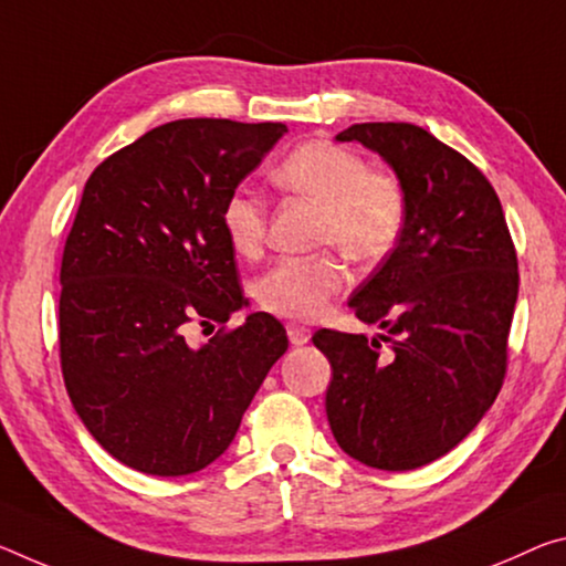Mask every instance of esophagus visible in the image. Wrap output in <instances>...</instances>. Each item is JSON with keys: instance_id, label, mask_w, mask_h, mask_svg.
<instances>
[{"instance_id": "34e87169", "label": "esophagus", "mask_w": 566, "mask_h": 566, "mask_svg": "<svg viewBox=\"0 0 566 566\" xmlns=\"http://www.w3.org/2000/svg\"><path fill=\"white\" fill-rule=\"evenodd\" d=\"M286 335H290V343L294 347H300V345H307L310 343L312 332L307 327H302V325H290V327H286Z\"/></svg>"}]
</instances>
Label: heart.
I'll return each instance as SVG.
<instances>
[{
  "label": "heart",
  "instance_id": "1",
  "mask_svg": "<svg viewBox=\"0 0 566 566\" xmlns=\"http://www.w3.org/2000/svg\"><path fill=\"white\" fill-rule=\"evenodd\" d=\"M274 184L286 193L319 206L315 241L337 247L355 262H378L398 244L408 219L406 188L392 174L370 170L343 146L312 140L294 148L274 168ZM221 231L241 256H256L266 239V206L247 188H237L221 206ZM347 284V266L322 251L284 256L254 284L262 307L292 319L317 317Z\"/></svg>",
  "mask_w": 566,
  "mask_h": 566
}]
</instances>
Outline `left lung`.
<instances>
[{
  "mask_svg": "<svg viewBox=\"0 0 566 566\" xmlns=\"http://www.w3.org/2000/svg\"><path fill=\"white\" fill-rule=\"evenodd\" d=\"M335 140L363 143L396 170L408 219L347 302L382 335L312 337L332 367L327 420L349 459L412 471L459 446L499 396L518 297L516 249L486 176L428 130L357 123Z\"/></svg>",
  "mask_w": 566,
  "mask_h": 566,
  "instance_id": "1",
  "label": "left lung"
}]
</instances>
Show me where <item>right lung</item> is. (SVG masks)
I'll return each instance as SVG.
<instances>
[{
    "label": "right lung",
    "instance_id": "1",
    "mask_svg": "<svg viewBox=\"0 0 566 566\" xmlns=\"http://www.w3.org/2000/svg\"><path fill=\"white\" fill-rule=\"evenodd\" d=\"M284 123L174 120L87 178L60 269V363L80 420L113 459L188 476L234 441L286 329L254 312L193 347V322L247 307L221 206Z\"/></svg>",
    "mask_w": 566,
    "mask_h": 566
}]
</instances>
